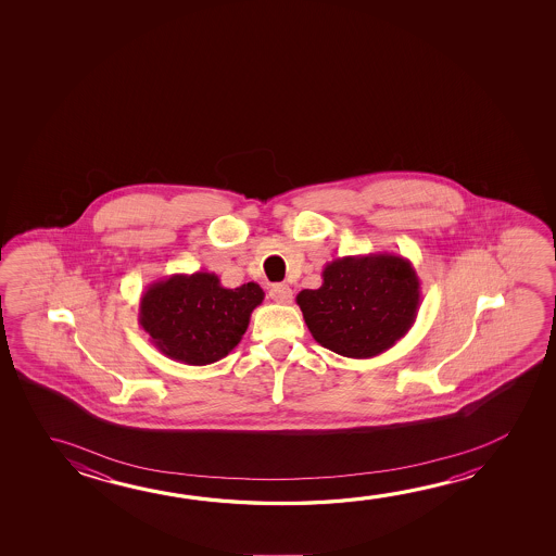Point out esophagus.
I'll return each instance as SVG.
<instances>
[{
  "label": "esophagus",
  "mask_w": 556,
  "mask_h": 556,
  "mask_svg": "<svg viewBox=\"0 0 556 556\" xmlns=\"http://www.w3.org/2000/svg\"><path fill=\"white\" fill-rule=\"evenodd\" d=\"M269 296H271V301L277 302V304H291L292 291L287 285H274V287L269 289Z\"/></svg>",
  "instance_id": "esophagus-1"
}]
</instances>
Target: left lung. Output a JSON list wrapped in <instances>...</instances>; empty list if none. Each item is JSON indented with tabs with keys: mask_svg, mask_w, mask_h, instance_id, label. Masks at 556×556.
Masks as SVG:
<instances>
[{
	"mask_svg": "<svg viewBox=\"0 0 556 556\" xmlns=\"http://www.w3.org/2000/svg\"><path fill=\"white\" fill-rule=\"evenodd\" d=\"M321 287L296 294L309 333L337 355L372 358L413 328L420 281L403 255H345L321 271Z\"/></svg>",
	"mask_w": 556,
	"mask_h": 556,
	"instance_id": "left-lung-1",
	"label": "left lung"
}]
</instances>
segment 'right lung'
Here are the masks:
<instances>
[{
    "label": "right lung",
    "mask_w": 556,
    "mask_h": 556,
    "mask_svg": "<svg viewBox=\"0 0 556 556\" xmlns=\"http://www.w3.org/2000/svg\"><path fill=\"white\" fill-rule=\"evenodd\" d=\"M264 296L254 281L227 289L215 274H174L141 294L139 326L164 356L184 365H211L240 343Z\"/></svg>",
    "instance_id": "1"
}]
</instances>
